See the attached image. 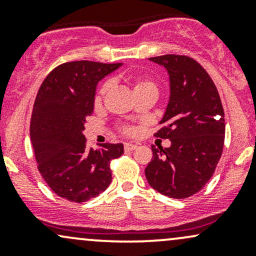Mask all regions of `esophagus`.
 <instances>
[{
    "label": "esophagus",
    "mask_w": 256,
    "mask_h": 256,
    "mask_svg": "<svg viewBox=\"0 0 256 256\" xmlns=\"http://www.w3.org/2000/svg\"><path fill=\"white\" fill-rule=\"evenodd\" d=\"M124 148H125L126 152H131V150H134V149L137 148V144H132V143H125Z\"/></svg>",
    "instance_id": "obj_1"
}]
</instances>
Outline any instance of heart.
<instances>
[{
    "mask_svg": "<svg viewBox=\"0 0 256 256\" xmlns=\"http://www.w3.org/2000/svg\"><path fill=\"white\" fill-rule=\"evenodd\" d=\"M131 86H132V92H140V91H149V92H152L154 95H158V85L154 80H152L150 78H144V77H134L128 79ZM110 88V83H104L101 86V89L98 91V95L102 96L104 95L106 91ZM122 132L126 134H131L134 132V128H122Z\"/></svg>",
    "mask_w": 256,
    "mask_h": 256,
    "instance_id": "b5f03b06",
    "label": "heart"
}]
</instances>
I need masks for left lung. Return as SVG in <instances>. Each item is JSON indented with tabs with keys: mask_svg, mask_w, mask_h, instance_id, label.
Returning <instances> with one entry per match:
<instances>
[{
	"mask_svg": "<svg viewBox=\"0 0 256 256\" xmlns=\"http://www.w3.org/2000/svg\"><path fill=\"white\" fill-rule=\"evenodd\" d=\"M149 60L170 76L168 104L155 136L171 140L168 148L152 146L144 170L152 189L172 198L198 192L212 178L224 148V110L216 84L204 67L185 55Z\"/></svg>",
	"mask_w": 256,
	"mask_h": 256,
	"instance_id": "left-lung-1",
	"label": "left lung"
}]
</instances>
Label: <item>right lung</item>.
<instances>
[{"instance_id": "right-lung-1", "label": "right lung", "mask_w": 256, "mask_h": 256, "mask_svg": "<svg viewBox=\"0 0 256 256\" xmlns=\"http://www.w3.org/2000/svg\"><path fill=\"white\" fill-rule=\"evenodd\" d=\"M122 64L71 61L44 79L32 110L30 137L37 167L60 198L89 201L112 182L110 161L124 154L122 143L86 149L83 131L94 112L98 83Z\"/></svg>"}]
</instances>
